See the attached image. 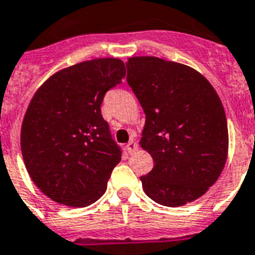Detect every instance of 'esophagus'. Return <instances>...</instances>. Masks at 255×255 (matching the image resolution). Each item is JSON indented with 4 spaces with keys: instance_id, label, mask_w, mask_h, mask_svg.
Wrapping results in <instances>:
<instances>
[{
    "instance_id": "1",
    "label": "esophagus",
    "mask_w": 255,
    "mask_h": 255,
    "mask_svg": "<svg viewBox=\"0 0 255 255\" xmlns=\"http://www.w3.org/2000/svg\"><path fill=\"white\" fill-rule=\"evenodd\" d=\"M136 149H137V144H136L135 141H133V140L128 141V143H127V151H128V152H129V153L135 152Z\"/></svg>"
}]
</instances>
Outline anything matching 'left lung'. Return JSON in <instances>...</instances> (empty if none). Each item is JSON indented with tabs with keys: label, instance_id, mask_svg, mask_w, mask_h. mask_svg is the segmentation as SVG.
Wrapping results in <instances>:
<instances>
[{
	"label": "left lung",
	"instance_id": "8db88e82",
	"mask_svg": "<svg viewBox=\"0 0 255 255\" xmlns=\"http://www.w3.org/2000/svg\"><path fill=\"white\" fill-rule=\"evenodd\" d=\"M127 83L145 114L140 145L153 168L140 176L159 205L183 206L202 197L222 172L229 133L222 102L195 69L158 57H131Z\"/></svg>",
	"mask_w": 255,
	"mask_h": 255
}]
</instances>
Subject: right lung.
<instances>
[{"mask_svg":"<svg viewBox=\"0 0 255 255\" xmlns=\"http://www.w3.org/2000/svg\"><path fill=\"white\" fill-rule=\"evenodd\" d=\"M124 76L122 60L96 58L54 73L33 96L21 152L34 184L52 201L85 207L106 192L123 151L100 107Z\"/></svg>","mask_w":255,"mask_h":255,"instance_id":"obj_1","label":"right lung"}]
</instances>
